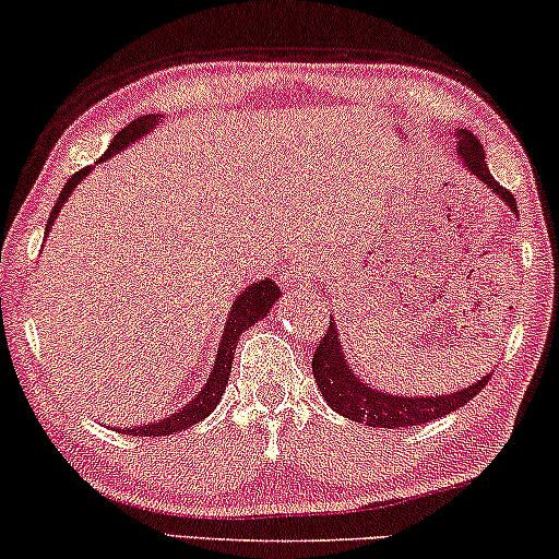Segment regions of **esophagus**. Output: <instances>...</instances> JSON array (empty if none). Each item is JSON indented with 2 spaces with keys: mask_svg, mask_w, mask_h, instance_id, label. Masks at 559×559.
Here are the masks:
<instances>
[{
  "mask_svg": "<svg viewBox=\"0 0 559 559\" xmlns=\"http://www.w3.org/2000/svg\"><path fill=\"white\" fill-rule=\"evenodd\" d=\"M295 272H297V277H300L302 282H308V280H310V274H313V272H310V270H308V266H297V270H295Z\"/></svg>",
  "mask_w": 559,
  "mask_h": 559,
  "instance_id": "esophagus-1",
  "label": "esophagus"
}]
</instances>
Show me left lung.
I'll list each match as a JSON object with an SVG mask.
<instances>
[{
    "label": "left lung",
    "instance_id": "1",
    "mask_svg": "<svg viewBox=\"0 0 559 559\" xmlns=\"http://www.w3.org/2000/svg\"><path fill=\"white\" fill-rule=\"evenodd\" d=\"M456 143H460V146H456V154H460L462 162L467 164V169L473 171L477 179H483V182L490 187V192H496L513 213H519L513 194L492 179L488 164H485V151L475 133H469L465 128L456 130ZM313 377L318 388H321L325 403H329L333 411L352 418V421L377 426V429H403V426L429 424L433 418L447 416V413L462 408V405L473 401L490 380L488 374L483 377V380H477L475 385L460 390V393L437 397H401L380 393V390L367 388L365 382L352 372L349 365H346L342 342H338L336 325L333 323H329V329H325L323 338L318 342L313 352Z\"/></svg>",
    "mask_w": 559,
    "mask_h": 559
}]
</instances>
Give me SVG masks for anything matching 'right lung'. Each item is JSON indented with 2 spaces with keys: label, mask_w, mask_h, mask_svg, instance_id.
Returning a JSON list of instances; mask_svg holds the SVG:
<instances>
[{
  "label": "right lung",
  "mask_w": 559,
  "mask_h": 559,
  "mask_svg": "<svg viewBox=\"0 0 559 559\" xmlns=\"http://www.w3.org/2000/svg\"><path fill=\"white\" fill-rule=\"evenodd\" d=\"M154 126H158V115H143V118H135L130 126H126L120 130L118 135L112 138L110 148L105 151V156H112L122 151L130 143L138 141L143 133H151ZM90 174V166L86 169H79L76 174H71V179L67 185H63L61 194H58L53 210H50V217H48V226H46V234L53 226L56 215L61 213L63 202L69 200V194L74 187L82 182V179ZM280 297V289L274 285L272 280H262V282H253V285L246 289L236 297L234 302V310H230L228 316V323H226V331H223V338H221V349H217V359H215V367L213 372H210L205 388L200 390V395L194 397V401L182 408L179 413H174V416L164 418V421H156V424H148V426H135V429H126L128 433H133V437H166V433H177L187 429V426L202 421V418L210 416L213 408L221 401L223 390L228 385V377H230V365H234V354H236V346H238V338H241V333L246 329H251L253 323L262 321V318L270 313V308L274 306V300Z\"/></svg>",
  "instance_id": "1"
}]
</instances>
